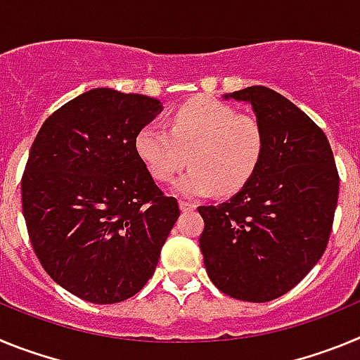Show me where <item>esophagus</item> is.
Instances as JSON below:
<instances>
[{
	"label": "esophagus",
	"instance_id": "esophagus-1",
	"mask_svg": "<svg viewBox=\"0 0 360 360\" xmlns=\"http://www.w3.org/2000/svg\"><path fill=\"white\" fill-rule=\"evenodd\" d=\"M178 205H180V211L182 212H193L196 209V203L187 202V200H180V203H178Z\"/></svg>",
	"mask_w": 360,
	"mask_h": 360
}]
</instances>
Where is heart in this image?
<instances>
[{"instance_id":"heart-1","label":"heart","mask_w":360,"mask_h":360,"mask_svg":"<svg viewBox=\"0 0 360 360\" xmlns=\"http://www.w3.org/2000/svg\"><path fill=\"white\" fill-rule=\"evenodd\" d=\"M169 126L144 124L136 131L135 149L157 182H171L193 162L176 182L184 196H211L219 189L234 195L252 180L263 160L262 124L216 98L182 104L173 111Z\"/></svg>"}]
</instances>
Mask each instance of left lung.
<instances>
[{
    "label": "left lung",
    "instance_id": "obj_1",
    "mask_svg": "<svg viewBox=\"0 0 360 360\" xmlns=\"http://www.w3.org/2000/svg\"><path fill=\"white\" fill-rule=\"evenodd\" d=\"M224 97L252 106L265 153L229 202L198 207L200 250L218 290L266 303L294 288L326 250L339 174L323 129L287 97L265 86Z\"/></svg>",
    "mask_w": 360,
    "mask_h": 360
}]
</instances>
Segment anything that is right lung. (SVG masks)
<instances>
[{"label":"right lung","mask_w":360,"mask_h":360,"mask_svg":"<svg viewBox=\"0 0 360 360\" xmlns=\"http://www.w3.org/2000/svg\"><path fill=\"white\" fill-rule=\"evenodd\" d=\"M160 101L95 88L53 111L30 148L21 202L50 278L95 304L120 303L155 274L180 216L136 155Z\"/></svg>","instance_id":"obj_1"}]
</instances>
